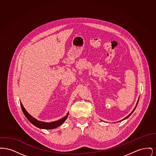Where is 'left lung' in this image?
<instances>
[{"label":"left lung","mask_w":156,"mask_h":156,"mask_svg":"<svg viewBox=\"0 0 156 156\" xmlns=\"http://www.w3.org/2000/svg\"><path fill=\"white\" fill-rule=\"evenodd\" d=\"M139 99H138V101H137V104H136V106H135V107H134V108L133 110V111H132V112H131V113H130V114H129V115H128V116H126V118H124V119H122V120H120V121H119V122H121V121H123V120H125V119H127V118H129V116H130V115H132V113H133L134 111V110H135V109H136V106H137V104H138V102H139Z\"/></svg>","instance_id":"obj_1"}]
</instances>
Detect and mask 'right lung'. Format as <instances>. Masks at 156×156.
<instances>
[{
    "mask_svg": "<svg viewBox=\"0 0 156 156\" xmlns=\"http://www.w3.org/2000/svg\"><path fill=\"white\" fill-rule=\"evenodd\" d=\"M20 106H21L23 112L24 116L26 117V118L28 119L30 123H31L33 125L36 126L37 127H38L40 129H55L57 127L61 126L66 121V120L67 119V117L68 116V113H67L66 116H64V118H62V119L58 120L57 121L52 122H45L40 121V120H38L37 119H35L31 115H30V114L26 110V109L24 108L21 101H20Z\"/></svg>",
    "mask_w": 156,
    "mask_h": 156,
    "instance_id": "add662e5",
    "label": "right lung"
}]
</instances>
